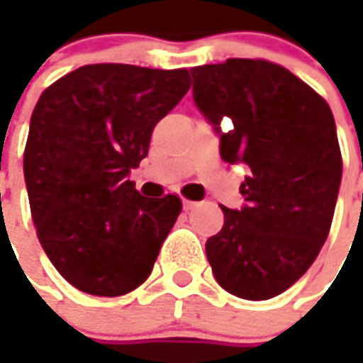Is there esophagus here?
Wrapping results in <instances>:
<instances>
[{
	"mask_svg": "<svg viewBox=\"0 0 363 363\" xmlns=\"http://www.w3.org/2000/svg\"><path fill=\"white\" fill-rule=\"evenodd\" d=\"M196 206H198V203H196V202H189V200H184V210H186V212H189V210H194Z\"/></svg>",
	"mask_w": 363,
	"mask_h": 363,
	"instance_id": "1",
	"label": "esophagus"
}]
</instances>
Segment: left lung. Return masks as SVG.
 Listing matches in <instances>:
<instances>
[{"instance_id": "obj_1", "label": "left lung", "mask_w": 363, "mask_h": 363, "mask_svg": "<svg viewBox=\"0 0 363 363\" xmlns=\"http://www.w3.org/2000/svg\"><path fill=\"white\" fill-rule=\"evenodd\" d=\"M194 103L226 163L248 165L240 210L206 242L218 285L248 301L281 295L328 240L342 184L329 105L279 64L230 58L191 68Z\"/></svg>"}]
</instances>
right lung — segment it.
Instances as JSON below:
<instances>
[{
  "label": "right lung",
  "mask_w": 363,
  "mask_h": 363,
  "mask_svg": "<svg viewBox=\"0 0 363 363\" xmlns=\"http://www.w3.org/2000/svg\"><path fill=\"white\" fill-rule=\"evenodd\" d=\"M189 84L186 68L89 64L42 92L23 177L40 244L78 291L119 297L153 271L182 202L141 196L129 174Z\"/></svg>",
  "instance_id": "right-lung-1"
}]
</instances>
